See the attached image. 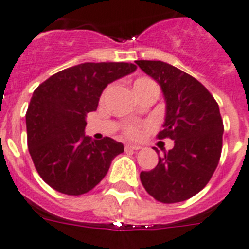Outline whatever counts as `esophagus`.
Masks as SVG:
<instances>
[{"label":"esophagus","instance_id":"esophagus-1","mask_svg":"<svg viewBox=\"0 0 249 249\" xmlns=\"http://www.w3.org/2000/svg\"><path fill=\"white\" fill-rule=\"evenodd\" d=\"M125 149L126 150H139L142 149L141 145H135V144H126L125 145Z\"/></svg>","mask_w":249,"mask_h":249}]
</instances>
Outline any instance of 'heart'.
<instances>
[{
	"mask_svg": "<svg viewBox=\"0 0 249 249\" xmlns=\"http://www.w3.org/2000/svg\"><path fill=\"white\" fill-rule=\"evenodd\" d=\"M152 82H153L152 79L145 78V77H142V78L135 79L134 91L138 89H141L142 86L148 85V83H152ZM125 134L128 135L129 138H133V139H135V138H138L139 135H141V130H139V128H138V126H135V125H128V126L125 128Z\"/></svg>",
	"mask_w": 249,
	"mask_h": 249,
	"instance_id": "heart-1",
	"label": "heart"
}]
</instances>
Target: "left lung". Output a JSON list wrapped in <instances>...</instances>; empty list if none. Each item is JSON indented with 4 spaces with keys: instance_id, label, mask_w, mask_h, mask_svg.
<instances>
[{
    "instance_id": "obj_1",
    "label": "left lung",
    "mask_w": 249,
    "mask_h": 249,
    "mask_svg": "<svg viewBox=\"0 0 249 249\" xmlns=\"http://www.w3.org/2000/svg\"><path fill=\"white\" fill-rule=\"evenodd\" d=\"M135 63L163 93L166 116L158 138L175 141L153 170L141 172V181L158 201H185L205 187L220 160L224 126L219 106L197 79L176 67L160 60Z\"/></svg>"
}]
</instances>
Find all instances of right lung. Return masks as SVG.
Masks as SVG:
<instances>
[{
    "label": "right lung",
    "mask_w": 249,
    "mask_h": 249,
    "mask_svg": "<svg viewBox=\"0 0 249 249\" xmlns=\"http://www.w3.org/2000/svg\"><path fill=\"white\" fill-rule=\"evenodd\" d=\"M137 70L133 63H82L37 86L26 111L28 147L44 182L66 195L91 191L106 176L124 145L111 138L85 135L86 116L95 111L108 83Z\"/></svg>",
    "instance_id": "1"
}]
</instances>
